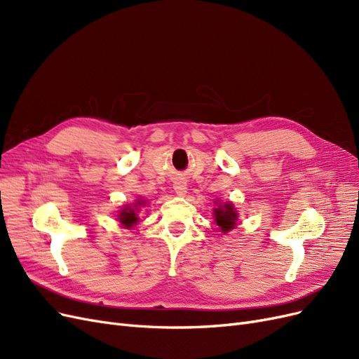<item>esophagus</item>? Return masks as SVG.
<instances>
[{
	"instance_id": "obj_1",
	"label": "esophagus",
	"mask_w": 359,
	"mask_h": 359,
	"mask_svg": "<svg viewBox=\"0 0 359 359\" xmlns=\"http://www.w3.org/2000/svg\"><path fill=\"white\" fill-rule=\"evenodd\" d=\"M173 189H175V193L178 194V196H184V194L187 193V186L184 181H177L175 184H173Z\"/></svg>"
}]
</instances>
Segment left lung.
<instances>
[{
	"instance_id": "1",
	"label": "left lung",
	"mask_w": 359,
	"mask_h": 359,
	"mask_svg": "<svg viewBox=\"0 0 359 359\" xmlns=\"http://www.w3.org/2000/svg\"><path fill=\"white\" fill-rule=\"evenodd\" d=\"M214 215L217 226H219L222 232L224 233L229 232L236 226L238 214L235 212L232 203H224L223 206H219V208H214Z\"/></svg>"
}]
</instances>
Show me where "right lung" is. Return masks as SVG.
Listing matches in <instances>:
<instances>
[{"label": "right lung", "mask_w": 359, "mask_h": 359, "mask_svg": "<svg viewBox=\"0 0 359 359\" xmlns=\"http://www.w3.org/2000/svg\"><path fill=\"white\" fill-rule=\"evenodd\" d=\"M139 205H144V203L137 201L136 205H135V208ZM135 208H132V206H126V208L121 212H119L118 220L121 222V224H124L126 227H130V226H133V224L137 223V217H136L137 210H135Z\"/></svg>", "instance_id": "obj_1"}]
</instances>
